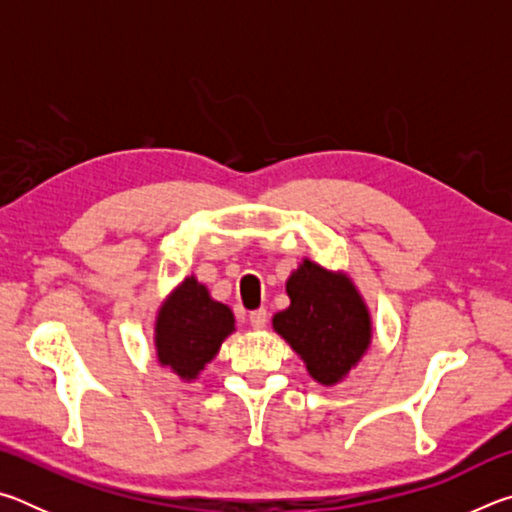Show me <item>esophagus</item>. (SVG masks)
<instances>
[{
	"instance_id": "obj_1",
	"label": "esophagus",
	"mask_w": 512,
	"mask_h": 512,
	"mask_svg": "<svg viewBox=\"0 0 512 512\" xmlns=\"http://www.w3.org/2000/svg\"><path fill=\"white\" fill-rule=\"evenodd\" d=\"M248 320H250V327H253V329H264V327H266V320H268L266 309H255V311H250Z\"/></svg>"
}]
</instances>
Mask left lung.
Returning a JSON list of instances; mask_svg holds the SVG:
<instances>
[{
	"instance_id": "8db88e82",
	"label": "left lung",
	"mask_w": 512,
	"mask_h": 512,
	"mask_svg": "<svg viewBox=\"0 0 512 512\" xmlns=\"http://www.w3.org/2000/svg\"><path fill=\"white\" fill-rule=\"evenodd\" d=\"M291 305L273 316V329L305 361L309 375L334 386L357 366L372 341L366 302L343 273L305 259L287 280Z\"/></svg>"
}]
</instances>
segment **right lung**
Listing matches in <instances>:
<instances>
[{"mask_svg":"<svg viewBox=\"0 0 512 512\" xmlns=\"http://www.w3.org/2000/svg\"><path fill=\"white\" fill-rule=\"evenodd\" d=\"M235 332V316L228 305L210 298L205 284L185 277L162 302L155 318V350L160 366L180 379L192 381L210 363L221 343Z\"/></svg>","mask_w":512,"mask_h":512,"instance_id":"obj_1","label":"right lung"}]
</instances>
